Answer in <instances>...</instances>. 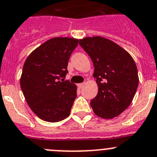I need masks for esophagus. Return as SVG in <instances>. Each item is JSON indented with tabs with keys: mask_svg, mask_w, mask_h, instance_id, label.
<instances>
[{
	"mask_svg": "<svg viewBox=\"0 0 157 157\" xmlns=\"http://www.w3.org/2000/svg\"><path fill=\"white\" fill-rule=\"evenodd\" d=\"M84 84H85V83H79L78 84V87L79 88H82V87L84 86Z\"/></svg>",
	"mask_w": 157,
	"mask_h": 157,
	"instance_id": "34e87169",
	"label": "esophagus"
}]
</instances>
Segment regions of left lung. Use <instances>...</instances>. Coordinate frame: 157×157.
<instances>
[{
	"label": "left lung",
	"mask_w": 157,
	"mask_h": 157,
	"mask_svg": "<svg viewBox=\"0 0 157 157\" xmlns=\"http://www.w3.org/2000/svg\"><path fill=\"white\" fill-rule=\"evenodd\" d=\"M91 59L98 93L90 101L95 115L111 119L132 103L139 85L137 67L129 53L115 42L101 36L80 39Z\"/></svg>",
	"instance_id": "left-lung-1"
}]
</instances>
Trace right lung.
<instances>
[{
  "label": "right lung",
  "mask_w": 157,
  "mask_h": 157,
  "mask_svg": "<svg viewBox=\"0 0 157 157\" xmlns=\"http://www.w3.org/2000/svg\"><path fill=\"white\" fill-rule=\"evenodd\" d=\"M78 39H49L27 57L20 85L28 105L39 118L56 122L70 115L77 98V86L64 80L67 65Z\"/></svg>",
  "instance_id": "add662e5"
}]
</instances>
